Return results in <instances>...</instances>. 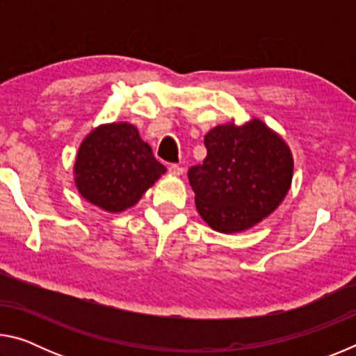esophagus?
<instances>
[{
	"label": "esophagus",
	"instance_id": "1",
	"mask_svg": "<svg viewBox=\"0 0 356 356\" xmlns=\"http://www.w3.org/2000/svg\"><path fill=\"white\" fill-rule=\"evenodd\" d=\"M168 171H170L171 174H174V176H182L184 174V168L177 165V163H171L170 166H168Z\"/></svg>",
	"mask_w": 356,
	"mask_h": 356
}]
</instances>
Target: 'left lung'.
Masks as SVG:
<instances>
[{"mask_svg":"<svg viewBox=\"0 0 356 356\" xmlns=\"http://www.w3.org/2000/svg\"><path fill=\"white\" fill-rule=\"evenodd\" d=\"M207 156L188 180L202 220L218 232L250 229L280 206L292 182L287 144L262 120L218 125L204 138Z\"/></svg>","mask_w":356,"mask_h":356,"instance_id":"obj_1","label":"left lung"}]
</instances>
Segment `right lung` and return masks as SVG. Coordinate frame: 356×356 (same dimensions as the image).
<instances>
[{"instance_id":"add662e5","label":"right lung","mask_w":356,"mask_h":356,"mask_svg":"<svg viewBox=\"0 0 356 356\" xmlns=\"http://www.w3.org/2000/svg\"><path fill=\"white\" fill-rule=\"evenodd\" d=\"M75 184L84 200L106 212H122L141 200L166 168L127 122L100 125L81 143Z\"/></svg>"}]
</instances>
